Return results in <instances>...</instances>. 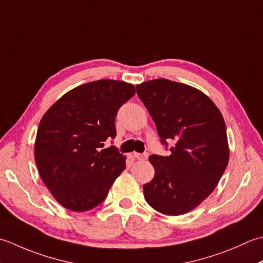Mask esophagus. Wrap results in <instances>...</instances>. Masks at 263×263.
Masks as SVG:
<instances>
[{
	"label": "esophagus",
	"instance_id": "esophagus-1",
	"mask_svg": "<svg viewBox=\"0 0 263 263\" xmlns=\"http://www.w3.org/2000/svg\"><path fill=\"white\" fill-rule=\"evenodd\" d=\"M134 157H135V159H137V160H146L147 159V157H148V154L147 153H134Z\"/></svg>",
	"mask_w": 263,
	"mask_h": 263
}]
</instances>
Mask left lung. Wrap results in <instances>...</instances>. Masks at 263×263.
Instances as JSON below:
<instances>
[{"instance_id": "left-lung-1", "label": "left lung", "mask_w": 263, "mask_h": 263, "mask_svg": "<svg viewBox=\"0 0 263 263\" xmlns=\"http://www.w3.org/2000/svg\"><path fill=\"white\" fill-rule=\"evenodd\" d=\"M163 145L173 141L167 157L152 154L154 178L143 187L155 210L179 216L200 205L216 189L229 160L221 112L201 90L160 78L136 86Z\"/></svg>"}]
</instances>
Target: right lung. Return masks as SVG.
I'll use <instances>...</instances> for the list:
<instances>
[{
	"instance_id": "right-lung-1",
	"label": "right lung",
	"mask_w": 263,
	"mask_h": 263,
	"mask_svg": "<svg viewBox=\"0 0 263 263\" xmlns=\"http://www.w3.org/2000/svg\"><path fill=\"white\" fill-rule=\"evenodd\" d=\"M134 85L101 79L73 88L46 111L35 142V161L53 197L68 210H92L105 200L126 169V158L108 138L117 135L115 120L135 95Z\"/></svg>"
}]
</instances>
